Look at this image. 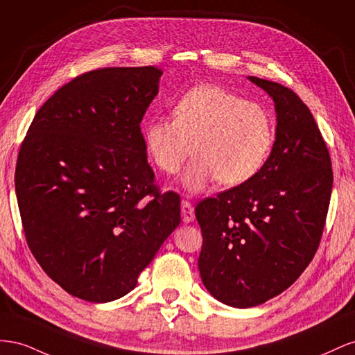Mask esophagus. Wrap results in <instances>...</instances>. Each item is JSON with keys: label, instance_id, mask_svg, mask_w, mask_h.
Instances as JSON below:
<instances>
[{"label": "esophagus", "instance_id": "obj_1", "mask_svg": "<svg viewBox=\"0 0 355 355\" xmlns=\"http://www.w3.org/2000/svg\"><path fill=\"white\" fill-rule=\"evenodd\" d=\"M181 218H183L184 223L193 221V218H195V207H193V204H191V202H189V200L181 202Z\"/></svg>", "mask_w": 355, "mask_h": 355}]
</instances>
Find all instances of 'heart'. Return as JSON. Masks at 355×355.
Segmentation results:
<instances>
[{
	"label": "heart",
	"instance_id": "obj_1",
	"mask_svg": "<svg viewBox=\"0 0 355 355\" xmlns=\"http://www.w3.org/2000/svg\"><path fill=\"white\" fill-rule=\"evenodd\" d=\"M172 117H155L143 126L147 156L164 174H177L193 153L184 174L191 191L212 180L239 186L256 177L275 143V121L256 101L217 86L199 85L181 95Z\"/></svg>",
	"mask_w": 355,
	"mask_h": 355
}]
</instances>
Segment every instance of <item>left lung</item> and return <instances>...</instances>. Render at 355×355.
Segmentation results:
<instances>
[{
    "instance_id": "obj_1",
    "label": "left lung",
    "mask_w": 355,
    "mask_h": 355,
    "mask_svg": "<svg viewBox=\"0 0 355 355\" xmlns=\"http://www.w3.org/2000/svg\"><path fill=\"white\" fill-rule=\"evenodd\" d=\"M275 101L277 139L259 174L200 200V278L229 306L251 308L288 288L315 256L330 204L329 148L291 89L250 77Z\"/></svg>"
}]
</instances>
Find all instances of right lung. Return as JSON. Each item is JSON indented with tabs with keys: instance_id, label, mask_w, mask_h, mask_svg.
<instances>
[{
	"instance_id": "add662e5",
	"label": "right lung",
	"mask_w": 355,
	"mask_h": 355,
	"mask_svg": "<svg viewBox=\"0 0 355 355\" xmlns=\"http://www.w3.org/2000/svg\"><path fill=\"white\" fill-rule=\"evenodd\" d=\"M160 76L155 65L80 74L40 107L20 144L26 244L78 299L125 296L181 221L180 195L156 184L139 126Z\"/></svg>"
}]
</instances>
